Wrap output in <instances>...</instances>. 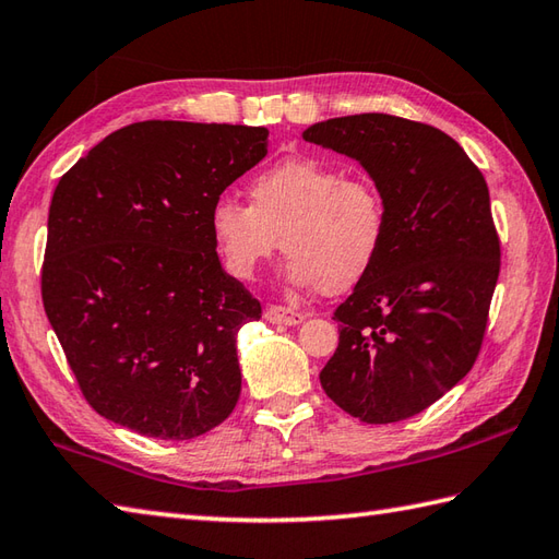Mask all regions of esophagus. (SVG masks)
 I'll use <instances>...</instances> for the list:
<instances>
[{
	"label": "esophagus",
	"mask_w": 559,
	"mask_h": 559,
	"mask_svg": "<svg viewBox=\"0 0 559 559\" xmlns=\"http://www.w3.org/2000/svg\"><path fill=\"white\" fill-rule=\"evenodd\" d=\"M265 321L275 323V325H299L304 321V313L287 309V306L270 304L265 309Z\"/></svg>",
	"instance_id": "1"
}]
</instances>
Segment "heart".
<instances>
[{
  "label": "heart",
  "mask_w": 559,
  "mask_h": 559,
  "mask_svg": "<svg viewBox=\"0 0 559 559\" xmlns=\"http://www.w3.org/2000/svg\"><path fill=\"white\" fill-rule=\"evenodd\" d=\"M216 258L229 277L253 280L280 248L296 287L343 294L369 275L389 236V210L369 176L318 156H292L248 183V204L224 195L207 216Z\"/></svg>",
  "instance_id": "heart-1"
}]
</instances>
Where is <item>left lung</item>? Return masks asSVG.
<instances>
[{"mask_svg": "<svg viewBox=\"0 0 559 559\" xmlns=\"http://www.w3.org/2000/svg\"><path fill=\"white\" fill-rule=\"evenodd\" d=\"M361 164L389 210L379 263L335 321L325 395L367 425L423 413L473 369L499 277L489 190L463 146L431 124L361 112L304 130Z\"/></svg>", "mask_w": 559, "mask_h": 559, "instance_id": "left-lung-1", "label": "left lung"}]
</instances>
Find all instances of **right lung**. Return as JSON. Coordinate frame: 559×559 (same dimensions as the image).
<instances>
[{
    "label": "right lung",
    "mask_w": 559,
    "mask_h": 559,
    "mask_svg": "<svg viewBox=\"0 0 559 559\" xmlns=\"http://www.w3.org/2000/svg\"><path fill=\"white\" fill-rule=\"evenodd\" d=\"M267 128L144 120L108 134L55 188L43 306L88 405L186 441L241 395L236 335L260 301L226 275L214 200L267 154Z\"/></svg>",
    "instance_id": "1"
}]
</instances>
